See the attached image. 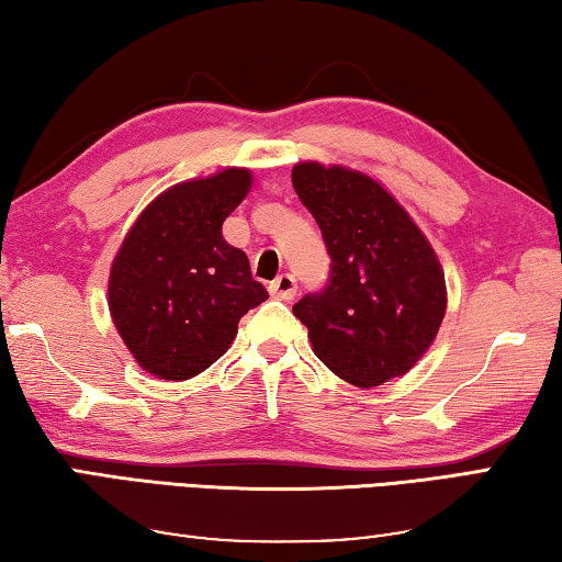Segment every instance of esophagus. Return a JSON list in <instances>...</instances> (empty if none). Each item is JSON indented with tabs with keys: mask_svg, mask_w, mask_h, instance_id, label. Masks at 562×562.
Returning a JSON list of instances; mask_svg holds the SVG:
<instances>
[{
	"mask_svg": "<svg viewBox=\"0 0 562 562\" xmlns=\"http://www.w3.org/2000/svg\"><path fill=\"white\" fill-rule=\"evenodd\" d=\"M269 291H271V296H276V299L291 301L293 296H296V279H293L291 273H281L279 279H273L269 283Z\"/></svg>",
	"mask_w": 562,
	"mask_h": 562,
	"instance_id": "obj_1",
	"label": "esophagus"
}]
</instances>
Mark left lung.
I'll list each match as a JSON object with an SVG mask.
<instances>
[{
  "label": "left lung",
  "instance_id": "8db88e82",
  "mask_svg": "<svg viewBox=\"0 0 562 562\" xmlns=\"http://www.w3.org/2000/svg\"><path fill=\"white\" fill-rule=\"evenodd\" d=\"M291 181L330 256L326 289L293 306L314 353L361 389L408 373L446 316V276L428 238L361 171L303 161Z\"/></svg>",
  "mask_w": 562,
  "mask_h": 562
}]
</instances>
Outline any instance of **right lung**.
I'll use <instances>...</instances> for the list:
<instances>
[{
    "mask_svg": "<svg viewBox=\"0 0 562 562\" xmlns=\"http://www.w3.org/2000/svg\"><path fill=\"white\" fill-rule=\"evenodd\" d=\"M251 189V171L224 169L156 196L136 218L109 273V311L144 371L187 381L218 361L248 308L269 299L248 256L221 224Z\"/></svg>",
    "mask_w": 562,
    "mask_h": 562,
    "instance_id": "add662e5",
    "label": "right lung"
}]
</instances>
